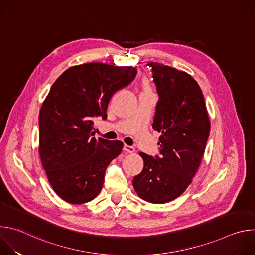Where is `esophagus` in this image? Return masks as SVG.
I'll return each mask as SVG.
<instances>
[{
    "mask_svg": "<svg viewBox=\"0 0 255 255\" xmlns=\"http://www.w3.org/2000/svg\"><path fill=\"white\" fill-rule=\"evenodd\" d=\"M123 150L127 153H133L135 151V148L133 146H129V145H124Z\"/></svg>",
    "mask_w": 255,
    "mask_h": 255,
    "instance_id": "obj_1",
    "label": "esophagus"
}]
</instances>
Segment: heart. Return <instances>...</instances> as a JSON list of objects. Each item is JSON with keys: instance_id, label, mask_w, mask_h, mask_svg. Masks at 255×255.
I'll list each match as a JSON object with an SVG mask.
<instances>
[{"instance_id": "b5f03b06", "label": "heart", "mask_w": 255, "mask_h": 255, "mask_svg": "<svg viewBox=\"0 0 255 255\" xmlns=\"http://www.w3.org/2000/svg\"><path fill=\"white\" fill-rule=\"evenodd\" d=\"M145 91H146V92H149V89H148V87H147V86H145Z\"/></svg>"}]
</instances>
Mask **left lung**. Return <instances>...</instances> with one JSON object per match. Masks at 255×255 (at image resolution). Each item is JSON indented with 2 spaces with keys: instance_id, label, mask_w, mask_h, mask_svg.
<instances>
[{
  "instance_id": "1",
  "label": "left lung",
  "mask_w": 255,
  "mask_h": 255,
  "mask_svg": "<svg viewBox=\"0 0 255 255\" xmlns=\"http://www.w3.org/2000/svg\"><path fill=\"white\" fill-rule=\"evenodd\" d=\"M159 100L152 128L161 133L159 155L140 152L142 171L134 176L137 195L149 203H168L192 183L210 133V120L198 83L185 71L157 62L147 64Z\"/></svg>"
}]
</instances>
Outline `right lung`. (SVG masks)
<instances>
[{
    "instance_id": "right-lung-1",
    "label": "right lung",
    "mask_w": 255,
    "mask_h": 255,
    "mask_svg": "<svg viewBox=\"0 0 255 255\" xmlns=\"http://www.w3.org/2000/svg\"><path fill=\"white\" fill-rule=\"evenodd\" d=\"M132 66L91 62L71 66L52 85L39 113V154L53 191L65 202L95 199L121 141L93 137V119L107 118L112 96L136 77Z\"/></svg>"
}]
</instances>
